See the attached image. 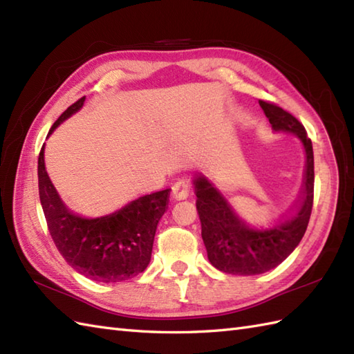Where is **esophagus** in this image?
I'll return each mask as SVG.
<instances>
[{
  "instance_id": "esophagus-1",
  "label": "esophagus",
  "mask_w": 354,
  "mask_h": 354,
  "mask_svg": "<svg viewBox=\"0 0 354 354\" xmlns=\"http://www.w3.org/2000/svg\"><path fill=\"white\" fill-rule=\"evenodd\" d=\"M190 194V184L185 179H179L178 183L171 185V196L175 201H183L187 199Z\"/></svg>"
}]
</instances>
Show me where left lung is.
Returning a JSON list of instances; mask_svg holds the SVG:
<instances>
[{"label": "left lung", "instance_id": "1", "mask_svg": "<svg viewBox=\"0 0 354 354\" xmlns=\"http://www.w3.org/2000/svg\"><path fill=\"white\" fill-rule=\"evenodd\" d=\"M275 131L292 132L306 149L303 194L289 213L266 227L254 228L232 213L230 204L213 184L199 173L194 178L196 208L202 227V240L208 260L222 272L232 275H257L277 268L301 242L313 207V149L304 126L278 104L259 100Z\"/></svg>", "mask_w": 354, "mask_h": 354}]
</instances>
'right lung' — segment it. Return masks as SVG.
<instances>
[{
	"label": "right lung",
	"mask_w": 354,
	"mask_h": 354,
	"mask_svg": "<svg viewBox=\"0 0 354 354\" xmlns=\"http://www.w3.org/2000/svg\"><path fill=\"white\" fill-rule=\"evenodd\" d=\"M82 97L51 126V133L77 112ZM39 199L47 227L59 252L77 272L100 283H118L141 274L150 261L158 222L169 205L170 189L132 201L118 212L85 219L73 214L51 184L44 162V146L37 160Z\"/></svg>",
	"instance_id": "add662e5"
}]
</instances>
